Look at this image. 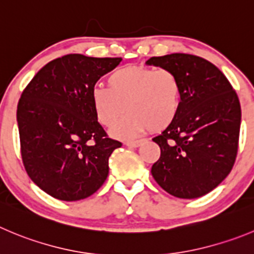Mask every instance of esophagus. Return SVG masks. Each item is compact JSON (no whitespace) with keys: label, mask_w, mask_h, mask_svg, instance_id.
I'll return each instance as SVG.
<instances>
[{"label":"esophagus","mask_w":254,"mask_h":254,"mask_svg":"<svg viewBox=\"0 0 254 254\" xmlns=\"http://www.w3.org/2000/svg\"><path fill=\"white\" fill-rule=\"evenodd\" d=\"M143 140H134V141H127L125 145L129 146V148H138V146L141 145Z\"/></svg>","instance_id":"esophagus-1"}]
</instances>
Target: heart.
Masks as SVG:
<instances>
[{"instance_id":"1","label":"heart","mask_w":254,"mask_h":254,"mask_svg":"<svg viewBox=\"0 0 254 254\" xmlns=\"http://www.w3.org/2000/svg\"><path fill=\"white\" fill-rule=\"evenodd\" d=\"M109 87L95 85L91 103L95 116L103 127L120 139H132L151 127L162 131L179 115L183 104V86L177 73L167 68L125 66L114 71L108 79Z\"/></svg>"}]
</instances>
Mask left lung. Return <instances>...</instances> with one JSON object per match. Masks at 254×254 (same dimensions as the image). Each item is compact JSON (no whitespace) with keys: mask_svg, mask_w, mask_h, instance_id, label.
Here are the masks:
<instances>
[{"mask_svg":"<svg viewBox=\"0 0 254 254\" xmlns=\"http://www.w3.org/2000/svg\"><path fill=\"white\" fill-rule=\"evenodd\" d=\"M146 65L173 71L183 86V104L169 127L155 136L160 158L154 179L177 198L194 199L219 186L238 151L241 104L224 73L189 54L150 58Z\"/></svg>","mask_w":254,"mask_h":254,"instance_id":"8db88e82","label":"left lung"}]
</instances>
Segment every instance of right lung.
I'll list each match as a JSON object with an SVG mask.
<instances>
[{
	"label": "right lung",
	"instance_id": "obj_1",
	"mask_svg": "<svg viewBox=\"0 0 254 254\" xmlns=\"http://www.w3.org/2000/svg\"><path fill=\"white\" fill-rule=\"evenodd\" d=\"M120 61L70 54L46 64L23 90L17 105L23 167L49 195L80 200L106 181L109 156L122 143L99 124L91 89Z\"/></svg>",
	"mask_w": 254,
	"mask_h": 254
}]
</instances>
